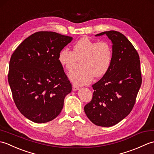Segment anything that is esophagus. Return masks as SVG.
Listing matches in <instances>:
<instances>
[{
    "instance_id": "esophagus-1",
    "label": "esophagus",
    "mask_w": 154,
    "mask_h": 154,
    "mask_svg": "<svg viewBox=\"0 0 154 154\" xmlns=\"http://www.w3.org/2000/svg\"><path fill=\"white\" fill-rule=\"evenodd\" d=\"M72 89H73V91H77L79 89V87L75 85H73V86H72Z\"/></svg>"
}]
</instances>
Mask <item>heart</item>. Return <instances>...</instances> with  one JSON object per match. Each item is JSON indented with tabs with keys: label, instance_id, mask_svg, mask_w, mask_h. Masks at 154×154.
Returning a JSON list of instances; mask_svg holds the SVG:
<instances>
[{
	"label": "heart",
	"instance_id": "heart-1",
	"mask_svg": "<svg viewBox=\"0 0 154 154\" xmlns=\"http://www.w3.org/2000/svg\"><path fill=\"white\" fill-rule=\"evenodd\" d=\"M57 60L67 71H71L77 61H81V69L70 72L68 78L75 85L83 86L92 82L94 77L99 78L106 74L112 64V49L107 42L83 38L74 44L72 51L62 49Z\"/></svg>",
	"mask_w": 154,
	"mask_h": 154
}]
</instances>
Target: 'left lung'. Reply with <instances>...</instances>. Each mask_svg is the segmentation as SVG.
<instances>
[{"label": "left lung", "mask_w": 154, "mask_h": 154, "mask_svg": "<svg viewBox=\"0 0 154 154\" xmlns=\"http://www.w3.org/2000/svg\"><path fill=\"white\" fill-rule=\"evenodd\" d=\"M104 34L112 44V64L106 74L92 85L93 99L84 110L93 124L110 127L131 112L142 85V75L139 55L125 35L111 30L95 36Z\"/></svg>", "instance_id": "8db88e82"}]
</instances>
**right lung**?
Wrapping results in <instances>:
<instances>
[{"instance_id": "1", "label": "right lung", "mask_w": 154, "mask_h": 154, "mask_svg": "<svg viewBox=\"0 0 154 154\" xmlns=\"http://www.w3.org/2000/svg\"><path fill=\"white\" fill-rule=\"evenodd\" d=\"M73 38L38 32L23 41L12 54L8 79L20 112L35 123L50 122L63 107L72 87L57 60Z\"/></svg>"}]
</instances>
